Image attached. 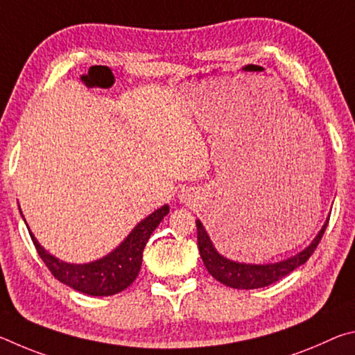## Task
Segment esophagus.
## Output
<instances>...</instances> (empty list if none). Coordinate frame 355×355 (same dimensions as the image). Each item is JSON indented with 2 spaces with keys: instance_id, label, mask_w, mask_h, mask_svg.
I'll use <instances>...</instances> for the list:
<instances>
[{
  "instance_id": "obj_1",
  "label": "esophagus",
  "mask_w": 355,
  "mask_h": 355,
  "mask_svg": "<svg viewBox=\"0 0 355 355\" xmlns=\"http://www.w3.org/2000/svg\"><path fill=\"white\" fill-rule=\"evenodd\" d=\"M180 199H182V202H189L191 200L189 192H182V194H180Z\"/></svg>"
}]
</instances>
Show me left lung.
<instances>
[{"mask_svg":"<svg viewBox=\"0 0 355 355\" xmlns=\"http://www.w3.org/2000/svg\"><path fill=\"white\" fill-rule=\"evenodd\" d=\"M327 224L329 219L326 220V224L322 225L320 233H318L309 248H305L302 252H299V254L279 263L248 264L228 260V258L220 255L219 252L216 250L211 239H209L205 230V227H203L199 219L196 220L197 244H199V252L207 271L211 274L216 280H219L220 284L230 288H236V290H255V288H263L274 284V282L285 277V275L299 268L300 264L307 261L310 255L315 252L316 245L320 244Z\"/></svg>","mask_w":355,"mask_h":355,"instance_id":"left-lung-1","label":"left lung"}]
</instances>
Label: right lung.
<instances>
[{
	"mask_svg": "<svg viewBox=\"0 0 355 355\" xmlns=\"http://www.w3.org/2000/svg\"><path fill=\"white\" fill-rule=\"evenodd\" d=\"M166 214H169V205L158 208L141 220L133 228V232L123 239V243L106 257L84 264L61 261L59 258L48 254L31 232L29 235H31L39 257L59 282L76 291L89 294V296H112V294L123 291L136 280L141 271L144 248Z\"/></svg>",
	"mask_w": 355,
	"mask_h": 355,
	"instance_id": "obj_1",
	"label": "right lung"
}]
</instances>
